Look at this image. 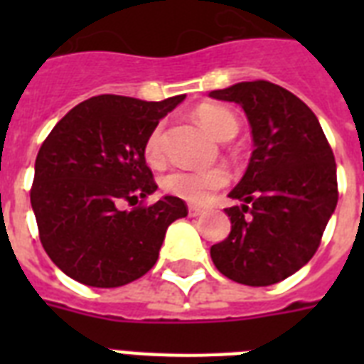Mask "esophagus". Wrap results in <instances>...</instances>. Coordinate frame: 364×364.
I'll return each instance as SVG.
<instances>
[{
	"label": "esophagus",
	"instance_id": "esophagus-1",
	"mask_svg": "<svg viewBox=\"0 0 364 364\" xmlns=\"http://www.w3.org/2000/svg\"><path fill=\"white\" fill-rule=\"evenodd\" d=\"M202 213H204V210L198 208V205H188V215L191 217H200Z\"/></svg>",
	"mask_w": 364,
	"mask_h": 364
}]
</instances>
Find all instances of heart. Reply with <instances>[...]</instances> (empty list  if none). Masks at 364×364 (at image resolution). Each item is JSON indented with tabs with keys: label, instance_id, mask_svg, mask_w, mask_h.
Masks as SVG:
<instances>
[{
	"label": "heart",
	"instance_id": "obj_1",
	"mask_svg": "<svg viewBox=\"0 0 364 364\" xmlns=\"http://www.w3.org/2000/svg\"><path fill=\"white\" fill-rule=\"evenodd\" d=\"M194 117L205 130L210 132L211 136L221 139V141L230 139L238 132L236 117L227 107H221V105H200ZM145 159L151 164H156L162 159V130L160 128H154L149 134L147 141H145ZM227 181V173L219 170V168H211V170H176L162 179V187L170 194L177 196V198L187 200L191 204H202V202L210 198L213 191L225 187Z\"/></svg>",
	"mask_w": 364,
	"mask_h": 364
}]
</instances>
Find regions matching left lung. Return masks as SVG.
Here are the masks:
<instances>
[{
  "label": "left lung",
  "instance_id": "1",
  "mask_svg": "<svg viewBox=\"0 0 364 364\" xmlns=\"http://www.w3.org/2000/svg\"><path fill=\"white\" fill-rule=\"evenodd\" d=\"M210 98L242 107L255 147L228 194L240 202L225 210L230 234L211 245V260L236 283L274 285L308 264L336 210L333 149L314 111L274 82H236Z\"/></svg>",
  "mask_w": 364,
  "mask_h": 364
}]
</instances>
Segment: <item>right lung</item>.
Segmentation results:
<instances>
[{
    "mask_svg": "<svg viewBox=\"0 0 364 364\" xmlns=\"http://www.w3.org/2000/svg\"><path fill=\"white\" fill-rule=\"evenodd\" d=\"M185 100L102 94L75 105L43 141L31 208L43 247L65 276L88 287H121L147 274L166 230L187 217L177 196L122 210L156 191L145 141Z\"/></svg>",
    "mask_w": 364,
    "mask_h": 364,
    "instance_id": "1",
    "label": "right lung"
}]
</instances>
